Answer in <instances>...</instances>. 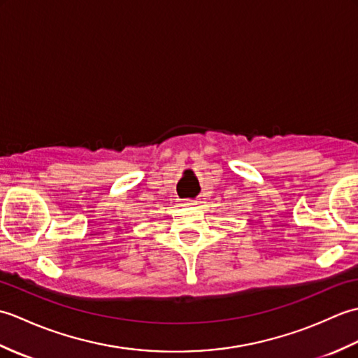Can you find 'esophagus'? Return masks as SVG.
Listing matches in <instances>:
<instances>
[{
    "label": "esophagus",
    "instance_id": "obj_1",
    "mask_svg": "<svg viewBox=\"0 0 358 358\" xmlns=\"http://www.w3.org/2000/svg\"><path fill=\"white\" fill-rule=\"evenodd\" d=\"M185 204H187V206H192V204H195L194 201H191V200H187Z\"/></svg>",
    "mask_w": 358,
    "mask_h": 358
}]
</instances>
